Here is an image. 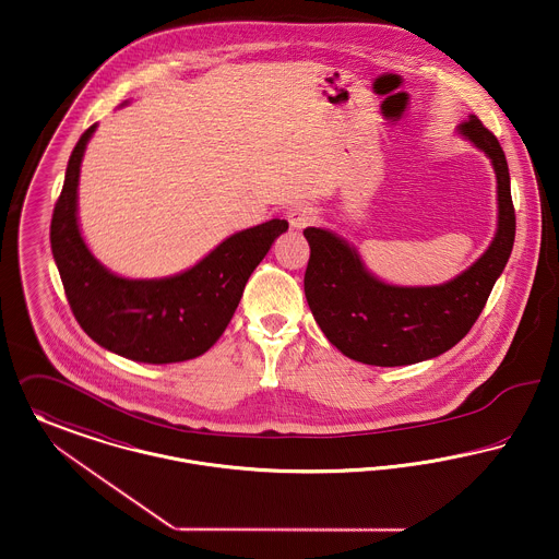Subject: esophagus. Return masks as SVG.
<instances>
[{"mask_svg": "<svg viewBox=\"0 0 559 559\" xmlns=\"http://www.w3.org/2000/svg\"><path fill=\"white\" fill-rule=\"evenodd\" d=\"M288 221L293 225L294 229H305L309 225H313L318 221V212L311 206H305V204H298L288 212Z\"/></svg>", "mask_w": 559, "mask_h": 559, "instance_id": "34e87169", "label": "esophagus"}]
</instances>
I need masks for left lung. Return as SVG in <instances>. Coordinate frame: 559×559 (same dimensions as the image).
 Masks as SVG:
<instances>
[{
  "instance_id": "left-lung-1",
  "label": "left lung",
  "mask_w": 559,
  "mask_h": 559,
  "mask_svg": "<svg viewBox=\"0 0 559 559\" xmlns=\"http://www.w3.org/2000/svg\"><path fill=\"white\" fill-rule=\"evenodd\" d=\"M459 132L481 148L499 182V229L484 257L441 286L400 288L370 275L343 239L309 227L302 234L311 257L305 296L325 338L355 361L408 366L452 349L477 322L509 261L515 239V210L509 168L499 139L475 116Z\"/></svg>"
}]
</instances>
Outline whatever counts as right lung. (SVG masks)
I'll list each match as a JSON object with an SVG mask.
<instances>
[{
	"instance_id": "right-lung-1",
	"label": "right lung",
	"mask_w": 559,
	"mask_h": 559,
	"mask_svg": "<svg viewBox=\"0 0 559 559\" xmlns=\"http://www.w3.org/2000/svg\"><path fill=\"white\" fill-rule=\"evenodd\" d=\"M96 123L73 148L50 243L71 311L92 341L121 357L175 364L206 353L236 313L248 277L271 243L288 231L273 218L216 246L189 271L166 280H123L90 254L78 227L80 164Z\"/></svg>"
}]
</instances>
